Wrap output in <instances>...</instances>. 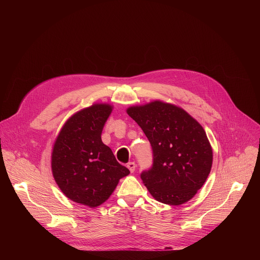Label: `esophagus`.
<instances>
[{
    "mask_svg": "<svg viewBox=\"0 0 260 260\" xmlns=\"http://www.w3.org/2000/svg\"><path fill=\"white\" fill-rule=\"evenodd\" d=\"M126 167H127V169L131 171V173H134V172L136 171V164H135V162H133V161L128 162Z\"/></svg>",
    "mask_w": 260,
    "mask_h": 260,
    "instance_id": "esophagus-1",
    "label": "esophagus"
}]
</instances>
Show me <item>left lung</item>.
Listing matches in <instances>:
<instances>
[{
    "label": "left lung",
    "mask_w": 260,
    "mask_h": 260,
    "mask_svg": "<svg viewBox=\"0 0 260 260\" xmlns=\"http://www.w3.org/2000/svg\"><path fill=\"white\" fill-rule=\"evenodd\" d=\"M126 113L140 125L153 150V166L141 179L158 202L179 206L202 188L213 151L203 126L184 109L159 100L132 106Z\"/></svg>",
    "instance_id": "8db88e82"
}]
</instances>
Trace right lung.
<instances>
[{
    "instance_id": "1",
    "label": "right lung",
    "mask_w": 260,
    "mask_h": 260,
    "mask_svg": "<svg viewBox=\"0 0 260 260\" xmlns=\"http://www.w3.org/2000/svg\"><path fill=\"white\" fill-rule=\"evenodd\" d=\"M113 110L95 103L74 113L60 128L51 152V171L61 192L77 204L95 208L129 174L102 142V131Z\"/></svg>"
}]
</instances>
